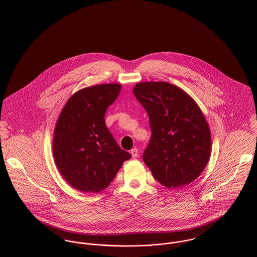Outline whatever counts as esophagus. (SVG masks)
I'll return each mask as SVG.
<instances>
[{"mask_svg": "<svg viewBox=\"0 0 257 257\" xmlns=\"http://www.w3.org/2000/svg\"><path fill=\"white\" fill-rule=\"evenodd\" d=\"M131 153H132L133 158H136V157L139 156V149H138V148H133V149L131 150Z\"/></svg>", "mask_w": 257, "mask_h": 257, "instance_id": "1", "label": "esophagus"}]
</instances>
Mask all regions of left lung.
I'll return each mask as SVG.
<instances>
[{
	"label": "left lung",
	"mask_w": 257,
	"mask_h": 257,
	"mask_svg": "<svg viewBox=\"0 0 257 257\" xmlns=\"http://www.w3.org/2000/svg\"><path fill=\"white\" fill-rule=\"evenodd\" d=\"M134 95L147 110L151 138L143 158L153 177L175 189L194 181L211 154V133L196 102L166 82L139 83Z\"/></svg>",
	"instance_id": "1"
}]
</instances>
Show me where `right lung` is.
Returning a JSON list of instances; mask_svg holds the SVG:
<instances>
[{
	"label": "right lung",
	"mask_w": 257,
	"mask_h": 257,
	"mask_svg": "<svg viewBox=\"0 0 257 257\" xmlns=\"http://www.w3.org/2000/svg\"><path fill=\"white\" fill-rule=\"evenodd\" d=\"M120 89L119 84H103L80 90L58 117L53 139L55 163L64 179L81 192L106 189L132 157L116 144L105 121L107 109Z\"/></svg>",
	"instance_id": "add662e5"
}]
</instances>
